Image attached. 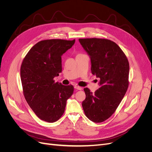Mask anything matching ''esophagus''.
I'll list each match as a JSON object with an SVG mask.
<instances>
[{
	"instance_id": "obj_1",
	"label": "esophagus",
	"mask_w": 152,
	"mask_h": 152,
	"mask_svg": "<svg viewBox=\"0 0 152 152\" xmlns=\"http://www.w3.org/2000/svg\"><path fill=\"white\" fill-rule=\"evenodd\" d=\"M75 88L76 89H77V90H81V89H83L81 87H80V86H75Z\"/></svg>"
}]
</instances>
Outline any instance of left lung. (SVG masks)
<instances>
[{
    "label": "left lung",
    "instance_id": "1",
    "mask_svg": "<svg viewBox=\"0 0 152 152\" xmlns=\"http://www.w3.org/2000/svg\"><path fill=\"white\" fill-rule=\"evenodd\" d=\"M91 59V73L99 77V88L93 93L84 89L82 103L89 120L103 122L114 113L128 87L129 66L126 56L118 45L108 39H79Z\"/></svg>",
    "mask_w": 152,
    "mask_h": 152
}]
</instances>
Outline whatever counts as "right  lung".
Here are the masks:
<instances>
[{
	"label": "right lung",
	"instance_id": "obj_1",
	"mask_svg": "<svg viewBox=\"0 0 152 152\" xmlns=\"http://www.w3.org/2000/svg\"><path fill=\"white\" fill-rule=\"evenodd\" d=\"M75 39H48L37 42L28 52L20 67V79L25 99L41 120L58 121L63 115L66 102L73 93L71 85L55 83L62 71L61 56Z\"/></svg>",
	"mask_w": 152,
	"mask_h": 152
}]
</instances>
